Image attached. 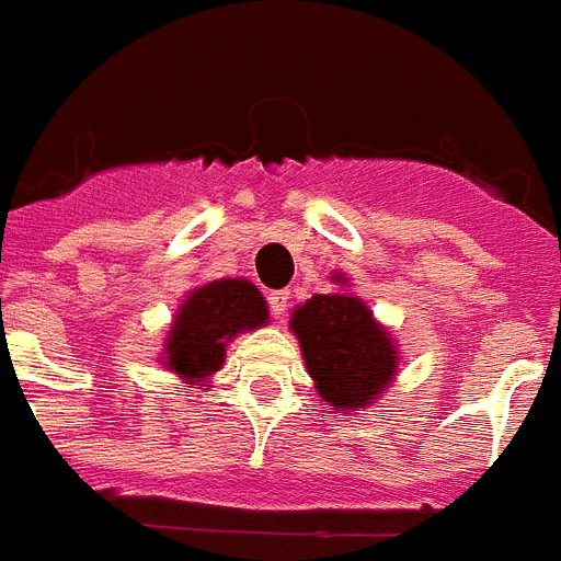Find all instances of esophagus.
I'll use <instances>...</instances> for the list:
<instances>
[{"instance_id":"34e87169","label":"esophagus","mask_w":561,"mask_h":561,"mask_svg":"<svg viewBox=\"0 0 561 561\" xmlns=\"http://www.w3.org/2000/svg\"><path fill=\"white\" fill-rule=\"evenodd\" d=\"M288 299H290L288 290H273V294L267 296V302H271V311L276 320H282V317H285V311H288Z\"/></svg>"}]
</instances>
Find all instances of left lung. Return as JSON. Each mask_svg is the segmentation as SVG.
<instances>
[{
  "label": "left lung",
  "mask_w": 561,
  "mask_h": 561,
  "mask_svg": "<svg viewBox=\"0 0 561 561\" xmlns=\"http://www.w3.org/2000/svg\"><path fill=\"white\" fill-rule=\"evenodd\" d=\"M331 279L348 288V276ZM313 389L334 412H363L383 398L400 368V348L389 328L354 290L313 294L290 313Z\"/></svg>",
  "instance_id": "8db88e82"
}]
</instances>
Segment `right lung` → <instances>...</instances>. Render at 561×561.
<instances>
[{
    "label": "right lung",
    "instance_id": "1",
    "mask_svg": "<svg viewBox=\"0 0 561 561\" xmlns=\"http://www.w3.org/2000/svg\"><path fill=\"white\" fill-rule=\"evenodd\" d=\"M267 320L265 296L244 276L204 282L172 313L158 363L190 389L207 386L225 366L227 345L244 331L267 325Z\"/></svg>",
    "mask_w": 561,
    "mask_h": 561
}]
</instances>
